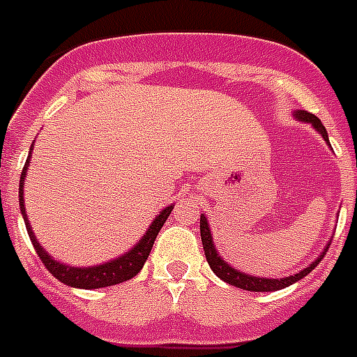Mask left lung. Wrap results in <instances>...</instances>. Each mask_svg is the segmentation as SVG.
<instances>
[{"mask_svg":"<svg viewBox=\"0 0 357 357\" xmlns=\"http://www.w3.org/2000/svg\"><path fill=\"white\" fill-rule=\"evenodd\" d=\"M296 117L302 119V121H307V123H312L315 128H317V132H321V136L325 138L328 142L327 138V130H325V126L321 125V121L313 113L310 111H298L296 113ZM199 234H202V244H204V252H206V259L209 267L213 269V273L225 282H229L232 287H238L242 290H250V292H271V290H279V288L290 287L292 282L296 280H300L302 277H305L307 273H312L317 264H319L321 259H323V255H319L315 261H313L310 267H305L304 271H300L294 277H287V279H257V277H250V275H244V273L236 271V269H232L231 265L225 264L223 259L219 257V254L215 252V244L213 240H211V232H209V225H207V219L202 215L199 217ZM328 250V248H327Z\"/></svg>","mask_w":357,"mask_h":357,"instance_id":"1","label":"left lung"}]
</instances>
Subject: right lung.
Returning a JSON list of instances; mask_svg holds the SVG:
<instances>
[{
  "label": "right lung",
  "instance_id": "right-lung-1",
  "mask_svg": "<svg viewBox=\"0 0 357 357\" xmlns=\"http://www.w3.org/2000/svg\"><path fill=\"white\" fill-rule=\"evenodd\" d=\"M30 158L26 159L24 163V169L21 173V186H19V202H21V211L22 217H24V223H26V231H29V236L32 240V246L36 250L38 257L42 259V264L45 265V269L52 273L55 279H59L65 284L77 288H102V287H113V284H119V282H125V280L136 277L140 269L146 264L148 255L151 252V246L158 238V232L161 231V227L165 225L167 217L173 211V206L165 207L161 213L155 217V221L151 223V227L148 229V232L144 234V238L136 244V246L128 252V254L121 255L119 259H113L109 264L98 265V267H88V269H80V267H67V265L59 264L52 259V255L45 254V250L40 244H38L34 232L30 229L29 221H26V213H24V199H22V181H24V174H26V169H29Z\"/></svg>",
  "mask_w": 357,
  "mask_h": 357
}]
</instances>
